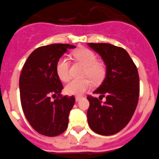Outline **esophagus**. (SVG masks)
Returning a JSON list of instances; mask_svg holds the SVG:
<instances>
[{"label": "esophagus", "instance_id": "esophagus-1", "mask_svg": "<svg viewBox=\"0 0 159 159\" xmlns=\"http://www.w3.org/2000/svg\"><path fill=\"white\" fill-rule=\"evenodd\" d=\"M81 98H82V97H80V96H76V97H75V101H76V102L80 101Z\"/></svg>", "mask_w": 159, "mask_h": 159}]
</instances>
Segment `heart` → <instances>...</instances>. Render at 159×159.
I'll list each match as a JSON object with an SVG mask.
<instances>
[{"label": "heart", "mask_w": 159, "mask_h": 159, "mask_svg": "<svg viewBox=\"0 0 159 159\" xmlns=\"http://www.w3.org/2000/svg\"><path fill=\"white\" fill-rule=\"evenodd\" d=\"M74 57L79 61L86 66L85 75H88L94 82H99L105 75V68L102 64L97 61L95 53L91 49L81 48L73 53ZM56 72L62 81L68 80L69 74V62L66 57H62L57 62ZM91 81L90 79H74L65 86V91L70 95H82L85 91L91 87Z\"/></svg>", "instance_id": "obj_1"}]
</instances>
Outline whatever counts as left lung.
<instances>
[{
    "mask_svg": "<svg viewBox=\"0 0 159 159\" xmlns=\"http://www.w3.org/2000/svg\"><path fill=\"white\" fill-rule=\"evenodd\" d=\"M106 65V75L94 91L106 97L102 103L87 96L90 106L87 121L90 128L102 136L117 133L128 125L138 104L139 78L133 61L125 49L108 43H88Z\"/></svg>",
    "mask_w": 159,
    "mask_h": 159,
    "instance_id": "8db88e82",
    "label": "left lung"
}]
</instances>
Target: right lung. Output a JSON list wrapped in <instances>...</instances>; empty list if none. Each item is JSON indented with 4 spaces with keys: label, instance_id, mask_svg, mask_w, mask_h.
Instances as JSON below:
<instances>
[{
    "label": "right lung",
    "instance_id": "add662e5",
    "mask_svg": "<svg viewBox=\"0 0 159 159\" xmlns=\"http://www.w3.org/2000/svg\"><path fill=\"white\" fill-rule=\"evenodd\" d=\"M69 44H52L34 49L27 58L20 77V101L31 127L46 136L63 133L68 125V115L75 97L61 94L63 85L56 72V65ZM57 97L54 101L51 97Z\"/></svg>",
    "mask_w": 159,
    "mask_h": 159
}]
</instances>
